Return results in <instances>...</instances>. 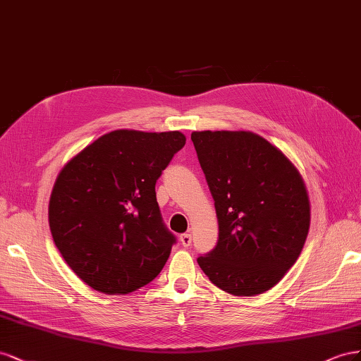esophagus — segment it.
Returning <instances> with one entry per match:
<instances>
[{"instance_id": "esophagus-1", "label": "esophagus", "mask_w": 361, "mask_h": 361, "mask_svg": "<svg viewBox=\"0 0 361 361\" xmlns=\"http://www.w3.org/2000/svg\"><path fill=\"white\" fill-rule=\"evenodd\" d=\"M180 242L181 245L184 246V248H188V246H190L192 243V234L190 233H184L180 235Z\"/></svg>"}]
</instances>
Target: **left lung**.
<instances>
[{
    "mask_svg": "<svg viewBox=\"0 0 361 361\" xmlns=\"http://www.w3.org/2000/svg\"><path fill=\"white\" fill-rule=\"evenodd\" d=\"M190 137L219 224L218 243L198 257L200 267L235 296L272 289L298 260L310 228L301 173L251 131H193Z\"/></svg>",
    "mask_w": 361,
    "mask_h": 361,
    "instance_id": "8db88e82",
    "label": "left lung"
}]
</instances>
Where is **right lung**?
Masks as SVG:
<instances>
[{"label":"right lung","instance_id":"right-lung-1","mask_svg":"<svg viewBox=\"0 0 361 361\" xmlns=\"http://www.w3.org/2000/svg\"><path fill=\"white\" fill-rule=\"evenodd\" d=\"M186 136L115 130L60 171L48 221L68 266L94 290L126 295L152 281L175 235L163 224L156 183Z\"/></svg>","mask_w":361,"mask_h":361}]
</instances>
